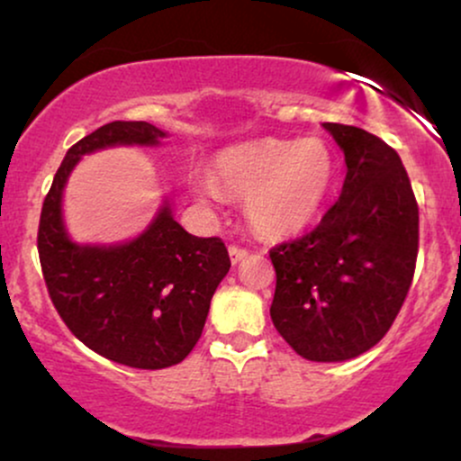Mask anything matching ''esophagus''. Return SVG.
<instances>
[{"label":"esophagus","instance_id":"34e87169","mask_svg":"<svg viewBox=\"0 0 461 461\" xmlns=\"http://www.w3.org/2000/svg\"><path fill=\"white\" fill-rule=\"evenodd\" d=\"M247 256H249V251H247L245 247H238V245H231V247H230V260L234 262V264L242 262Z\"/></svg>","mask_w":461,"mask_h":461}]
</instances>
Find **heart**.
Here are the masks:
<instances>
[{
	"instance_id": "obj_1",
	"label": "heart",
	"mask_w": 461,
	"mask_h": 461,
	"mask_svg": "<svg viewBox=\"0 0 461 461\" xmlns=\"http://www.w3.org/2000/svg\"><path fill=\"white\" fill-rule=\"evenodd\" d=\"M336 160L322 140L262 139L225 147L216 153L205 199L245 201L249 223L258 234L284 238L303 231L330 197Z\"/></svg>"
}]
</instances>
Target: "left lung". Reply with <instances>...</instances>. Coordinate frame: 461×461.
<instances>
[{
    "instance_id": "obj_1",
    "label": "left lung",
    "mask_w": 461,
    "mask_h": 461,
    "mask_svg": "<svg viewBox=\"0 0 461 461\" xmlns=\"http://www.w3.org/2000/svg\"><path fill=\"white\" fill-rule=\"evenodd\" d=\"M347 177L314 230L268 251L271 319L310 362H342L388 333L414 279L418 203L399 153L366 130L322 123Z\"/></svg>"
}]
</instances>
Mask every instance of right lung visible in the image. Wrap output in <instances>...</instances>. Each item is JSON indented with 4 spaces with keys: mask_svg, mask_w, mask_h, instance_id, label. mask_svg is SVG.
I'll return each mask as SVG.
<instances>
[{
    "mask_svg": "<svg viewBox=\"0 0 461 461\" xmlns=\"http://www.w3.org/2000/svg\"><path fill=\"white\" fill-rule=\"evenodd\" d=\"M164 136L147 121H113L77 140L56 171L36 238L47 293L73 336L99 356L145 370L179 364L197 345L231 267L225 242L188 234L164 203L125 245H76L62 223V190L84 153L158 145Z\"/></svg>",
    "mask_w": 461,
    "mask_h": 461,
    "instance_id": "1",
    "label": "right lung"
}]
</instances>
